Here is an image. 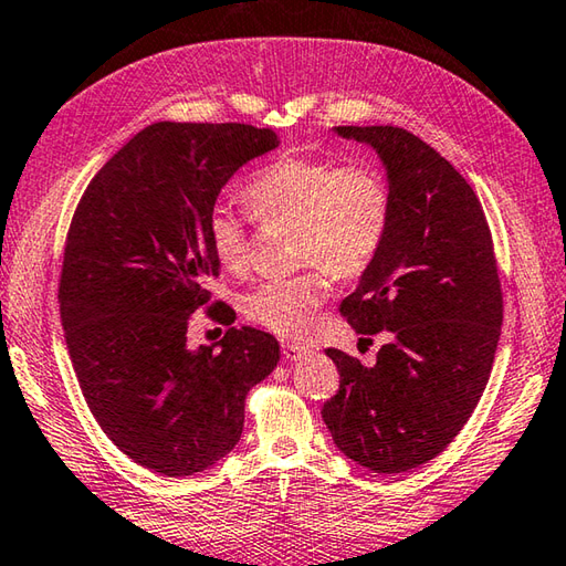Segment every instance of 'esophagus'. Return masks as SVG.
I'll list each match as a JSON object with an SVG mask.
<instances>
[{
    "label": "esophagus",
    "mask_w": 566,
    "mask_h": 566,
    "mask_svg": "<svg viewBox=\"0 0 566 566\" xmlns=\"http://www.w3.org/2000/svg\"><path fill=\"white\" fill-rule=\"evenodd\" d=\"M282 353L286 360H298L306 356V348L298 346V343H282Z\"/></svg>",
    "instance_id": "34e87169"
}]
</instances>
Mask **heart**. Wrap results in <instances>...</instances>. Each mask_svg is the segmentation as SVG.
Masks as SVG:
<instances>
[{
	"label": "heart",
	"instance_id": "obj_1",
	"mask_svg": "<svg viewBox=\"0 0 566 566\" xmlns=\"http://www.w3.org/2000/svg\"><path fill=\"white\" fill-rule=\"evenodd\" d=\"M245 203L260 223H296V262L321 264L350 280L370 268L387 238L392 196L385 176L370 164H336L318 157L270 161L245 186ZM208 242L220 268L245 272L250 264L248 228L235 210L216 206L208 216ZM328 298L324 270L270 280L245 296L242 312L276 336H302L312 314Z\"/></svg>",
	"mask_w": 566,
	"mask_h": 566
}]
</instances>
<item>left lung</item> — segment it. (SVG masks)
I'll return each mask as SVG.
<instances>
[{"label": "left lung", "instance_id": "left-lung-1", "mask_svg": "<svg viewBox=\"0 0 566 566\" xmlns=\"http://www.w3.org/2000/svg\"><path fill=\"white\" fill-rule=\"evenodd\" d=\"M378 154L392 196L387 238L340 314L390 331L375 365L328 348L338 392L321 409L334 444L375 473L444 451L491 378L503 294L481 201L453 166L400 127H334Z\"/></svg>", "mask_w": 566, "mask_h": 566}]
</instances>
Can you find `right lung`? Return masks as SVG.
<instances>
[{
	"label": "right lung",
	"instance_id": "1",
	"mask_svg": "<svg viewBox=\"0 0 566 566\" xmlns=\"http://www.w3.org/2000/svg\"><path fill=\"white\" fill-rule=\"evenodd\" d=\"M280 147L270 127L154 122L87 184L65 240L61 321L87 407L139 467L184 479L235 449L245 397L280 363L264 331L188 348L220 262L208 216L240 166ZM228 324L230 306L218 304Z\"/></svg>",
	"mask_w": 566,
	"mask_h": 566
}]
</instances>
